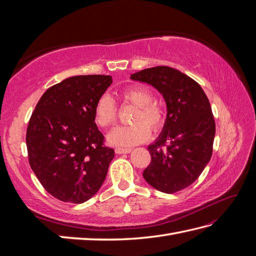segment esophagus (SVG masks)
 I'll return each instance as SVG.
<instances>
[{"instance_id":"34e87169","label":"esophagus","mask_w":256,"mask_h":256,"mask_svg":"<svg viewBox=\"0 0 256 256\" xmlns=\"http://www.w3.org/2000/svg\"><path fill=\"white\" fill-rule=\"evenodd\" d=\"M131 148H116V154H128L131 152Z\"/></svg>"}]
</instances>
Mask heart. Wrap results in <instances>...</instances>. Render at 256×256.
Segmentation results:
<instances>
[{
  "mask_svg": "<svg viewBox=\"0 0 256 256\" xmlns=\"http://www.w3.org/2000/svg\"><path fill=\"white\" fill-rule=\"evenodd\" d=\"M121 98L131 104L136 106L132 122L128 126L114 128L108 135V143L116 146H134L145 142L150 136L151 128L157 131L164 123V111L153 102V94L144 86H130L121 91ZM116 102L108 94H103L98 99L94 118L96 125L101 128H110L116 122Z\"/></svg>",
  "mask_w": 256,
  "mask_h": 256,
  "instance_id": "heart-1",
  "label": "heart"
}]
</instances>
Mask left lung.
<instances>
[{
    "mask_svg": "<svg viewBox=\"0 0 256 256\" xmlns=\"http://www.w3.org/2000/svg\"><path fill=\"white\" fill-rule=\"evenodd\" d=\"M131 79L154 86L167 106L162 131L148 148L152 160L143 177L162 192H180L200 176L211 158L216 123L210 102L194 79L170 67L140 70Z\"/></svg>",
    "mask_w": 256,
    "mask_h": 256,
    "instance_id": "8db88e82",
    "label": "left lung"
}]
</instances>
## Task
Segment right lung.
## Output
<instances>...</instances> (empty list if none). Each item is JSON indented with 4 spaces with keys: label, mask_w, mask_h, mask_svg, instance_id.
I'll use <instances>...</instances> for the list:
<instances>
[{
    "label": "right lung",
    "mask_w": 256,
    "mask_h": 256,
    "mask_svg": "<svg viewBox=\"0 0 256 256\" xmlns=\"http://www.w3.org/2000/svg\"><path fill=\"white\" fill-rule=\"evenodd\" d=\"M111 76H74L50 86L32 112L26 132L32 172L64 202L82 204L98 192L114 158L94 118Z\"/></svg>",
    "instance_id": "obj_1"
}]
</instances>
